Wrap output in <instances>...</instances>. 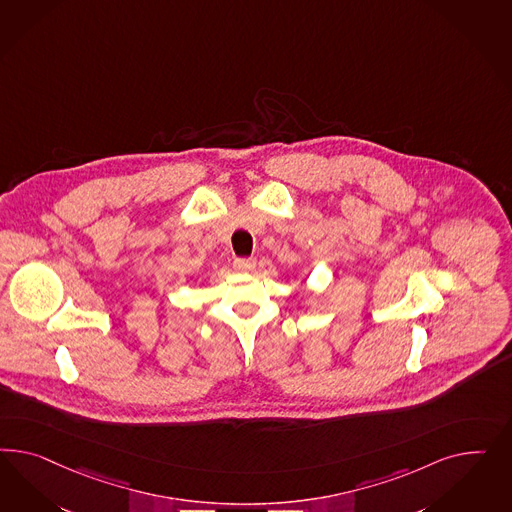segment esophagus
<instances>
[{
    "mask_svg": "<svg viewBox=\"0 0 512 512\" xmlns=\"http://www.w3.org/2000/svg\"><path fill=\"white\" fill-rule=\"evenodd\" d=\"M233 266L234 270H238V272H251L255 268V259H251V257H236Z\"/></svg>",
    "mask_w": 512,
    "mask_h": 512,
    "instance_id": "1",
    "label": "esophagus"
}]
</instances>
